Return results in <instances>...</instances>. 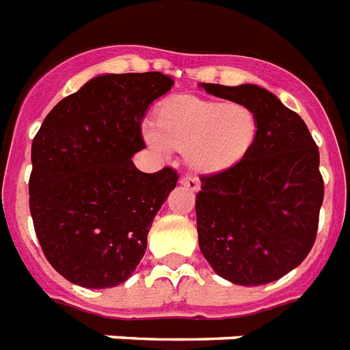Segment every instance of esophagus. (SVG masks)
Instances as JSON below:
<instances>
[{
	"mask_svg": "<svg viewBox=\"0 0 350 350\" xmlns=\"http://www.w3.org/2000/svg\"><path fill=\"white\" fill-rule=\"evenodd\" d=\"M180 183L183 187H187L189 191H193V193L200 191V181L198 178H194V176H183V178L180 180Z\"/></svg>",
	"mask_w": 350,
	"mask_h": 350,
	"instance_id": "1",
	"label": "esophagus"
}]
</instances>
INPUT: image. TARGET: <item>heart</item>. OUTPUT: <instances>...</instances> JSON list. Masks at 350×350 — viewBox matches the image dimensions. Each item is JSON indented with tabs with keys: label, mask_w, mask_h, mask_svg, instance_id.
<instances>
[{
	"label": "heart",
	"mask_w": 350,
	"mask_h": 350,
	"mask_svg": "<svg viewBox=\"0 0 350 350\" xmlns=\"http://www.w3.org/2000/svg\"><path fill=\"white\" fill-rule=\"evenodd\" d=\"M257 130V116L246 104L178 97L161 108L157 126L143 124V137L157 154L183 150L191 169L213 174L239 163L255 143Z\"/></svg>",
	"instance_id": "obj_1"
}]
</instances>
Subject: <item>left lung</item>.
<instances>
[{
    "instance_id": "obj_1",
    "label": "left lung",
    "mask_w": 350,
    "mask_h": 350,
    "mask_svg": "<svg viewBox=\"0 0 350 350\" xmlns=\"http://www.w3.org/2000/svg\"><path fill=\"white\" fill-rule=\"evenodd\" d=\"M250 106L255 143L239 163L202 176L196 194L200 250L211 268L240 286L268 284L310 253L323 204L319 150L305 121L255 84H200Z\"/></svg>"
}]
</instances>
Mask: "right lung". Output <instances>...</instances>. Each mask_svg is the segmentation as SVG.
<instances>
[{
  "instance_id": "1",
  "label": "right lung",
  "mask_w": 350,
  "mask_h": 350,
  "mask_svg": "<svg viewBox=\"0 0 350 350\" xmlns=\"http://www.w3.org/2000/svg\"><path fill=\"white\" fill-rule=\"evenodd\" d=\"M169 75H98L45 117L33 139L29 207L51 266L84 288H111L132 275L154 217L176 187V170L146 174L141 121L169 92Z\"/></svg>"
}]
</instances>
